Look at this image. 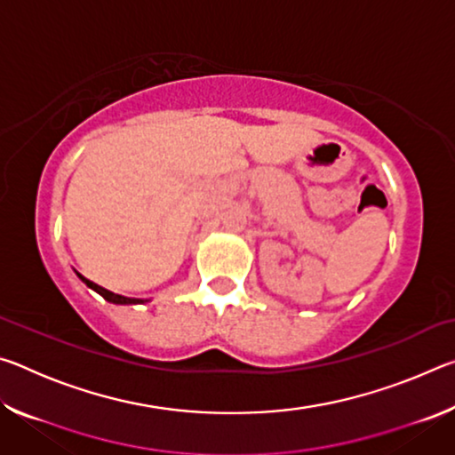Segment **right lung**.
<instances>
[{"instance_id": "add662e5", "label": "right lung", "mask_w": 455, "mask_h": 455, "mask_svg": "<svg viewBox=\"0 0 455 455\" xmlns=\"http://www.w3.org/2000/svg\"><path fill=\"white\" fill-rule=\"evenodd\" d=\"M76 275L80 276L82 283H86V287H90L92 291H96L98 295H102L108 303H114V305H140V303H148L150 299H134V297H124V295H116V292L108 291L104 287H100V284L88 281L86 276H82L78 271H76Z\"/></svg>"}]
</instances>
